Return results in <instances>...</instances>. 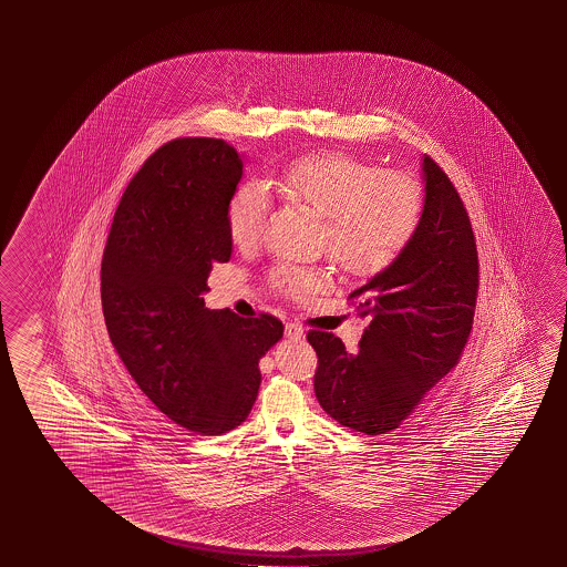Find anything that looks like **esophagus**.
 Returning a JSON list of instances; mask_svg holds the SVG:
<instances>
[{
    "label": "esophagus",
    "instance_id": "34e87169",
    "mask_svg": "<svg viewBox=\"0 0 567 567\" xmlns=\"http://www.w3.org/2000/svg\"><path fill=\"white\" fill-rule=\"evenodd\" d=\"M285 336H287L288 340H300V338H305V330L297 322H287Z\"/></svg>",
    "mask_w": 567,
    "mask_h": 567
}]
</instances>
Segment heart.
Returning <instances> with one entry per match:
<instances>
[{
	"mask_svg": "<svg viewBox=\"0 0 567 567\" xmlns=\"http://www.w3.org/2000/svg\"><path fill=\"white\" fill-rule=\"evenodd\" d=\"M269 184L322 217L326 249L352 277H370L391 265L411 241L423 212L415 177L380 172L343 152L295 159ZM269 204V192L260 182L235 187L227 204V231L237 247L249 249L259 241ZM270 282L285 295L302 298L324 287L326 275L280 262L270 270Z\"/></svg>",
	"mask_w": 567,
	"mask_h": 567,
	"instance_id": "obj_1",
	"label": "heart"
}]
</instances>
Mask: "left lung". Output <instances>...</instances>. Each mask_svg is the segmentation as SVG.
Instances as JSON below:
<instances>
[{
  "label": "left lung",
  "mask_w": 567,
  "mask_h": 567,
  "mask_svg": "<svg viewBox=\"0 0 567 567\" xmlns=\"http://www.w3.org/2000/svg\"><path fill=\"white\" fill-rule=\"evenodd\" d=\"M423 212L403 251L350 298L372 315L358 352L312 330L316 400L343 427L381 435L401 425L455 368L473 328L478 257L455 186L427 154L421 158Z\"/></svg>",
  "instance_id": "left-lung-1"
}]
</instances>
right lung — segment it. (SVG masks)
<instances>
[{
  "mask_svg": "<svg viewBox=\"0 0 567 567\" xmlns=\"http://www.w3.org/2000/svg\"><path fill=\"white\" fill-rule=\"evenodd\" d=\"M243 158L217 138L156 150L122 194L101 267L112 346L148 400L197 435L249 417L259 360L285 330L275 316L209 310L202 297L214 262L231 259L227 204Z\"/></svg>",
  "mask_w": 567,
  "mask_h": 567,
  "instance_id": "add662e5",
  "label": "right lung"
}]
</instances>
